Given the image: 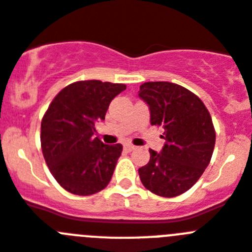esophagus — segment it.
I'll use <instances>...</instances> for the list:
<instances>
[{
	"label": "esophagus",
	"mask_w": 252,
	"mask_h": 252,
	"mask_svg": "<svg viewBox=\"0 0 252 252\" xmlns=\"http://www.w3.org/2000/svg\"><path fill=\"white\" fill-rule=\"evenodd\" d=\"M125 150L128 151V153H130V151L135 150V146L131 145V144H126V145H125Z\"/></svg>",
	"instance_id": "obj_1"
}]
</instances>
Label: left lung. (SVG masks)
<instances>
[{
  "instance_id": "obj_1",
  "label": "left lung",
  "mask_w": 252,
  "mask_h": 252,
  "mask_svg": "<svg viewBox=\"0 0 252 252\" xmlns=\"http://www.w3.org/2000/svg\"><path fill=\"white\" fill-rule=\"evenodd\" d=\"M139 97L150 110V122L164 128L161 151L139 169L141 183L160 197H177L192 188L212 158L216 132L203 102L170 82H148Z\"/></svg>"
}]
</instances>
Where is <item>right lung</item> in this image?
<instances>
[{"instance_id": "1", "label": "right lung", "mask_w": 252, "mask_h": 252, "mask_svg": "<svg viewBox=\"0 0 252 252\" xmlns=\"http://www.w3.org/2000/svg\"><path fill=\"white\" fill-rule=\"evenodd\" d=\"M125 84L81 81L60 91L41 121V150L58 183L69 193L91 195L107 187L122 145H106L94 136Z\"/></svg>"}]
</instances>
